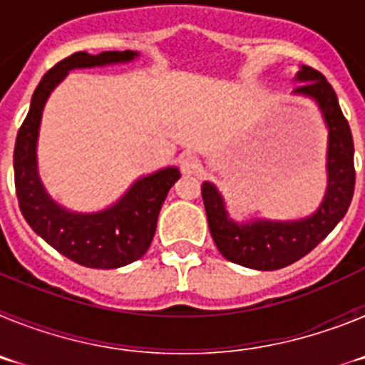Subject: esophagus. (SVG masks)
I'll use <instances>...</instances> for the list:
<instances>
[{"instance_id": "obj_1", "label": "esophagus", "mask_w": 365, "mask_h": 365, "mask_svg": "<svg viewBox=\"0 0 365 365\" xmlns=\"http://www.w3.org/2000/svg\"><path fill=\"white\" fill-rule=\"evenodd\" d=\"M202 170V164L199 160V157L192 153H186L180 157V172L186 173V175H197L201 173Z\"/></svg>"}]
</instances>
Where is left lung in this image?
Masks as SVG:
<instances>
[{
    "instance_id": "left-lung-1",
    "label": "left lung",
    "mask_w": 365,
    "mask_h": 365,
    "mask_svg": "<svg viewBox=\"0 0 365 365\" xmlns=\"http://www.w3.org/2000/svg\"><path fill=\"white\" fill-rule=\"evenodd\" d=\"M299 83L294 95L312 98L324 115L329 130L327 190L320 208L299 221L254 219L235 222L228 217L221 193L212 182H202L208 227L219 252L232 263L256 270H278L307 256L331 234L346 215L354 192V146L336 93L322 73L305 67L296 73Z\"/></svg>"
}]
</instances>
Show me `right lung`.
Masks as SVG:
<instances>
[{
  "label": "right lung",
  "instance_id": "1",
  "mask_svg": "<svg viewBox=\"0 0 365 365\" xmlns=\"http://www.w3.org/2000/svg\"><path fill=\"white\" fill-rule=\"evenodd\" d=\"M137 56L135 51H106L100 54L74 53L63 58L38 83L31 109L16 137L14 182L25 221L54 250L89 269H118L146 254L160 206L180 172L170 166L135 180L115 205L102 212L78 214L67 210L51 199L38 175L36 146L41 113L53 89L69 71L125 63Z\"/></svg>",
  "mask_w": 365,
  "mask_h": 365
}]
</instances>
